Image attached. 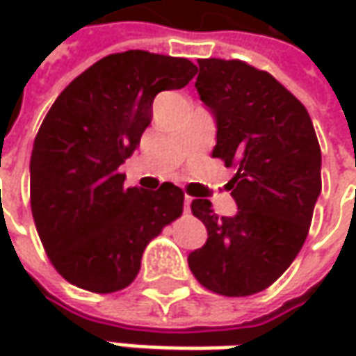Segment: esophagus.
I'll list each match as a JSON object with an SVG mask.
<instances>
[{
	"mask_svg": "<svg viewBox=\"0 0 356 356\" xmlns=\"http://www.w3.org/2000/svg\"><path fill=\"white\" fill-rule=\"evenodd\" d=\"M190 204H192V198L190 196H184V212H190Z\"/></svg>",
	"mask_w": 356,
	"mask_h": 356,
	"instance_id": "1",
	"label": "esophagus"
}]
</instances>
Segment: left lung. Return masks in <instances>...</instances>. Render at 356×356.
Listing matches in <instances>:
<instances>
[{
  "label": "left lung",
  "mask_w": 356,
  "mask_h": 356,
  "mask_svg": "<svg viewBox=\"0 0 356 356\" xmlns=\"http://www.w3.org/2000/svg\"><path fill=\"white\" fill-rule=\"evenodd\" d=\"M198 65L196 89L218 122L212 156L238 170L227 182L238 213L218 216L210 200L192 202L208 241L188 266L212 293L248 297L280 280L307 239L321 148L307 108L275 76L239 59Z\"/></svg>",
  "instance_id": "left-lung-1"
}]
</instances>
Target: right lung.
I'll return each instance as SVG.
<instances>
[{"instance_id": "obj_1", "label": "right lung", "mask_w": 356, "mask_h": 356, "mask_svg": "<svg viewBox=\"0 0 356 356\" xmlns=\"http://www.w3.org/2000/svg\"><path fill=\"white\" fill-rule=\"evenodd\" d=\"M198 67L148 51L106 55L49 108L31 152V212L49 261L69 283L115 293L140 271L146 245L182 216L184 192L124 188L160 90L182 89Z\"/></svg>"}]
</instances>
